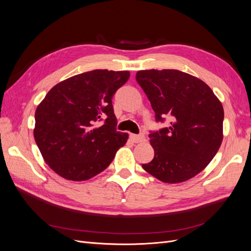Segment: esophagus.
Segmentation results:
<instances>
[{"label": "esophagus", "instance_id": "1", "mask_svg": "<svg viewBox=\"0 0 251 251\" xmlns=\"http://www.w3.org/2000/svg\"><path fill=\"white\" fill-rule=\"evenodd\" d=\"M130 138L133 142L135 143H138V142H142L146 140V138H144V135L140 134V135H135V134H131L130 135Z\"/></svg>", "mask_w": 251, "mask_h": 251}]
</instances>
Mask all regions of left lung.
I'll return each instance as SVG.
<instances>
[{"label":"left lung","mask_w":251,"mask_h":251,"mask_svg":"<svg viewBox=\"0 0 251 251\" xmlns=\"http://www.w3.org/2000/svg\"><path fill=\"white\" fill-rule=\"evenodd\" d=\"M155 112L156 121L169 127L151 132L154 159L144 171L165 183L195 177L212 160L223 140L224 110L201 79L179 70H141L136 73Z\"/></svg>","instance_id":"1"}]
</instances>
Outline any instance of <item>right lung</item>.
Wrapping results in <instances>:
<instances>
[{"label":"right lung","mask_w":251,"mask_h":251,"mask_svg":"<svg viewBox=\"0 0 251 251\" xmlns=\"http://www.w3.org/2000/svg\"><path fill=\"white\" fill-rule=\"evenodd\" d=\"M128 71L93 70L60 81L35 111L34 139L60 177L85 181L108 168L128 135L116 130L112 98Z\"/></svg>","instance_id":"1"}]
</instances>
